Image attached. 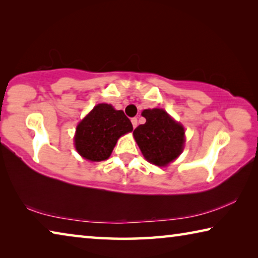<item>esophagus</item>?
I'll list each match as a JSON object with an SVG mask.
<instances>
[{
    "mask_svg": "<svg viewBox=\"0 0 258 258\" xmlns=\"http://www.w3.org/2000/svg\"><path fill=\"white\" fill-rule=\"evenodd\" d=\"M131 121H132L133 128L137 127V126H138V118H132V119H131Z\"/></svg>",
    "mask_w": 258,
    "mask_h": 258,
    "instance_id": "esophagus-1",
    "label": "esophagus"
}]
</instances>
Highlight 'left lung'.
<instances>
[{
	"label": "left lung",
	"instance_id": "left-lung-1",
	"mask_svg": "<svg viewBox=\"0 0 258 258\" xmlns=\"http://www.w3.org/2000/svg\"><path fill=\"white\" fill-rule=\"evenodd\" d=\"M146 123L134 130L135 141L149 163L167 166L181 155L184 148V127L164 109H145Z\"/></svg>",
	"mask_w": 258,
	"mask_h": 258
}]
</instances>
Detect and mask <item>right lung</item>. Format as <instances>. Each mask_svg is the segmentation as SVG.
<instances>
[{"instance_id":"right-lung-1","label":"right lung","mask_w":258,"mask_h":258,"mask_svg":"<svg viewBox=\"0 0 258 258\" xmlns=\"http://www.w3.org/2000/svg\"><path fill=\"white\" fill-rule=\"evenodd\" d=\"M132 131V123L123 110L99 103L77 125L74 142L83 158L102 161L110 157L117 140Z\"/></svg>"}]
</instances>
